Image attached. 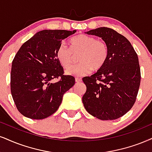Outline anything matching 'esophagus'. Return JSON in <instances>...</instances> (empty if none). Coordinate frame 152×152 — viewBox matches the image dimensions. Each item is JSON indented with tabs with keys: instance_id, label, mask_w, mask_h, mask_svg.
Returning <instances> with one entry per match:
<instances>
[{
	"instance_id": "34e87169",
	"label": "esophagus",
	"mask_w": 152,
	"mask_h": 152,
	"mask_svg": "<svg viewBox=\"0 0 152 152\" xmlns=\"http://www.w3.org/2000/svg\"><path fill=\"white\" fill-rule=\"evenodd\" d=\"M75 82H77V83H79V82H82V79H81V78H79V77H76L75 78Z\"/></svg>"
}]
</instances>
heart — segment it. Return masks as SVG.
<instances>
[{
  "label": "heart",
  "instance_id": "1",
  "mask_svg": "<svg viewBox=\"0 0 152 152\" xmlns=\"http://www.w3.org/2000/svg\"><path fill=\"white\" fill-rule=\"evenodd\" d=\"M70 48L65 44H60L56 53L60 64L65 69L69 68L66 71L67 75L77 77L87 75L92 69L95 71L102 69L107 61L109 50L104 40L79 34L70 39ZM79 55L80 63L71 68L75 56Z\"/></svg>",
  "mask_w": 152,
  "mask_h": 152
}]
</instances>
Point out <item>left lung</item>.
<instances>
[{"mask_svg":"<svg viewBox=\"0 0 152 152\" xmlns=\"http://www.w3.org/2000/svg\"><path fill=\"white\" fill-rule=\"evenodd\" d=\"M101 37L108 45L106 64L90 77H84L87 91L82 96L85 109L103 121L124 115L134 104L141 80L137 54L124 36L108 27L87 32Z\"/></svg>","mask_w":152,"mask_h":152,"instance_id":"left-lung-1","label":"left lung"}]
</instances>
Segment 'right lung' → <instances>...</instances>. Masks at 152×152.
Instances as JSON below:
<instances>
[{
  "instance_id": "obj_1",
  "label": "right lung",
  "mask_w": 152,
  "mask_h": 152,
  "mask_svg": "<svg viewBox=\"0 0 152 152\" xmlns=\"http://www.w3.org/2000/svg\"><path fill=\"white\" fill-rule=\"evenodd\" d=\"M76 30H43L22 45L12 63L10 89L17 108L31 119L41 120L58 109L63 96L75 79L64 75L56 58L63 39ZM59 79L53 83L52 80Z\"/></svg>"
}]
</instances>
